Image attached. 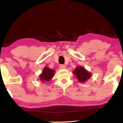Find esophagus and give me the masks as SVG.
<instances>
[{
	"mask_svg": "<svg viewBox=\"0 0 123 123\" xmlns=\"http://www.w3.org/2000/svg\"><path fill=\"white\" fill-rule=\"evenodd\" d=\"M59 68L60 69H66V66H64L63 64H61L59 67Z\"/></svg>",
	"mask_w": 123,
	"mask_h": 123,
	"instance_id": "obj_1",
	"label": "esophagus"
}]
</instances>
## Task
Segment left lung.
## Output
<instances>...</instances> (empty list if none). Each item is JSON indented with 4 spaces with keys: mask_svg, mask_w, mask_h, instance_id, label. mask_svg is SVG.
Wrapping results in <instances>:
<instances>
[{
    "mask_svg": "<svg viewBox=\"0 0 123 123\" xmlns=\"http://www.w3.org/2000/svg\"><path fill=\"white\" fill-rule=\"evenodd\" d=\"M74 74L76 75L77 79L80 82H85L91 77V74L85 70L83 67H78L75 69Z\"/></svg>",
    "mask_w": 123,
    "mask_h": 123,
    "instance_id": "1",
    "label": "left lung"
}]
</instances>
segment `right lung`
Returning <instances> with one entry per match:
<instances>
[{
  "mask_svg": "<svg viewBox=\"0 0 123 123\" xmlns=\"http://www.w3.org/2000/svg\"><path fill=\"white\" fill-rule=\"evenodd\" d=\"M54 75V70L49 69L48 67H45L43 69L42 74L40 75V80L44 82H49L53 78Z\"/></svg>",
  "mask_w": 123,
  "mask_h": 123,
  "instance_id": "right-lung-1",
  "label": "right lung"
}]
</instances>
